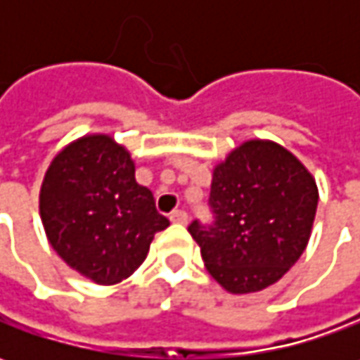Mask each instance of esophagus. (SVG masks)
<instances>
[{"mask_svg":"<svg viewBox=\"0 0 360 360\" xmlns=\"http://www.w3.org/2000/svg\"><path fill=\"white\" fill-rule=\"evenodd\" d=\"M170 220H172L174 224H186L188 214L184 210H174L172 214H170Z\"/></svg>","mask_w":360,"mask_h":360,"instance_id":"1","label":"esophagus"}]
</instances>
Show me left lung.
Segmentation results:
<instances>
[{
	"mask_svg": "<svg viewBox=\"0 0 360 360\" xmlns=\"http://www.w3.org/2000/svg\"><path fill=\"white\" fill-rule=\"evenodd\" d=\"M316 204V180L290 150L272 140H246L214 166V226L194 220L188 232L224 290L258 292L278 283L304 252Z\"/></svg>",
	"mask_w": 360,
	"mask_h": 360,
	"instance_id": "obj_1",
	"label": "left lung"
}]
</instances>
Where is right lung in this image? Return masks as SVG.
<instances>
[{
	"label": "right lung",
	"mask_w": 360,
	"mask_h": 360,
	"mask_svg": "<svg viewBox=\"0 0 360 360\" xmlns=\"http://www.w3.org/2000/svg\"><path fill=\"white\" fill-rule=\"evenodd\" d=\"M134 174L128 148L108 134L63 146L44 174L39 216L49 244L96 284L128 278L146 260L154 234L170 226Z\"/></svg>",
	"instance_id": "right-lung-1"
}]
</instances>
